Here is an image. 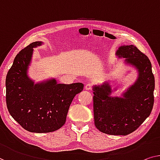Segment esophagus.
Segmentation results:
<instances>
[{
	"label": "esophagus",
	"mask_w": 160,
	"mask_h": 160,
	"mask_svg": "<svg viewBox=\"0 0 160 160\" xmlns=\"http://www.w3.org/2000/svg\"><path fill=\"white\" fill-rule=\"evenodd\" d=\"M85 88L86 90H90L92 88V85L90 84V83H88V84L85 85Z\"/></svg>",
	"instance_id": "esophagus-1"
}]
</instances>
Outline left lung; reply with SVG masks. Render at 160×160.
<instances>
[{
  "label": "left lung",
  "mask_w": 160,
  "mask_h": 160,
  "mask_svg": "<svg viewBox=\"0 0 160 160\" xmlns=\"http://www.w3.org/2000/svg\"><path fill=\"white\" fill-rule=\"evenodd\" d=\"M118 57L134 66L137 80L122 97H111L108 82L94 85L95 125L100 132L110 135H128L139 127L151 113L154 105V77L152 64L144 54L133 45H123L116 52Z\"/></svg>",
  "instance_id": "8db88e82"
}]
</instances>
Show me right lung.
<instances>
[{"instance_id": "add662e5", "label": "right lung", "mask_w": 160, "mask_h": 160, "mask_svg": "<svg viewBox=\"0 0 160 160\" xmlns=\"http://www.w3.org/2000/svg\"><path fill=\"white\" fill-rule=\"evenodd\" d=\"M35 42L21 50L13 60L6 78V105L9 113L28 132L48 133L65 123L74 97L83 90L81 82L58 84L52 79L37 84L28 77Z\"/></svg>"}]
</instances>
